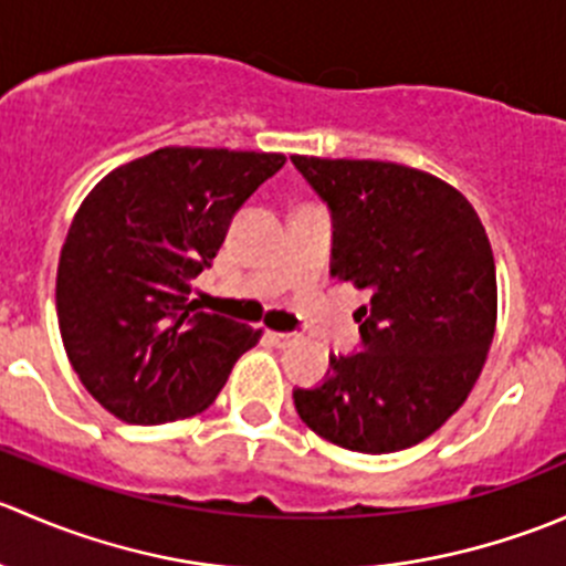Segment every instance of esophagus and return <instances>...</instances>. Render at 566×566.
Wrapping results in <instances>:
<instances>
[{
  "label": "esophagus",
  "mask_w": 566,
  "mask_h": 566,
  "mask_svg": "<svg viewBox=\"0 0 566 566\" xmlns=\"http://www.w3.org/2000/svg\"><path fill=\"white\" fill-rule=\"evenodd\" d=\"M268 336H271L276 345H290V342L298 339V334H293V331H268Z\"/></svg>",
  "instance_id": "esophagus-1"
}]
</instances>
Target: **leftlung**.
Returning <instances> with one entry per match:
<instances>
[{
	"mask_svg": "<svg viewBox=\"0 0 566 566\" xmlns=\"http://www.w3.org/2000/svg\"><path fill=\"white\" fill-rule=\"evenodd\" d=\"M334 216L331 273L369 304L361 353L295 389L301 421L361 454L421 443L468 399L495 334L499 284L476 210L441 177L394 161L293 156Z\"/></svg>",
	"mask_w": 566,
	"mask_h": 566,
	"instance_id": "8db88e82",
	"label": "left lung"
}]
</instances>
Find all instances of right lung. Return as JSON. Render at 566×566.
<instances>
[{
    "instance_id": "right-lung-1",
    "label": "right lung",
    "mask_w": 566,
    "mask_h": 566,
    "mask_svg": "<svg viewBox=\"0 0 566 566\" xmlns=\"http://www.w3.org/2000/svg\"><path fill=\"white\" fill-rule=\"evenodd\" d=\"M282 153L161 147L112 169L78 205L56 268L73 373L128 424L202 413L262 328L199 312L193 279Z\"/></svg>"
}]
</instances>
